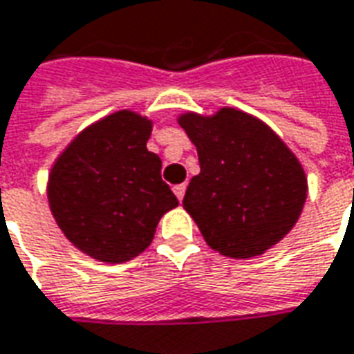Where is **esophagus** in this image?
<instances>
[{"mask_svg": "<svg viewBox=\"0 0 354 354\" xmlns=\"http://www.w3.org/2000/svg\"><path fill=\"white\" fill-rule=\"evenodd\" d=\"M184 194H185V184L174 185V195H176V197H178V199H180V201L184 199Z\"/></svg>", "mask_w": 354, "mask_h": 354, "instance_id": "1", "label": "esophagus"}]
</instances>
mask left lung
Instances as JSON below:
<instances>
[{
	"label": "left lung",
	"mask_w": 354,
	"mask_h": 354,
	"mask_svg": "<svg viewBox=\"0 0 354 354\" xmlns=\"http://www.w3.org/2000/svg\"><path fill=\"white\" fill-rule=\"evenodd\" d=\"M178 124L197 147L201 172L184 209L207 245L230 259H253L288 236L305 205V170L263 120L222 107L212 117L184 113Z\"/></svg>",
	"instance_id": "1"
}]
</instances>
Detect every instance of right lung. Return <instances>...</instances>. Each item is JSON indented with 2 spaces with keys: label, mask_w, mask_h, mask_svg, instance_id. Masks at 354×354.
Returning a JSON list of instances; mask_svg holds the SVG:
<instances>
[{
  "label": "right lung",
  "mask_w": 354,
  "mask_h": 354,
  "mask_svg": "<svg viewBox=\"0 0 354 354\" xmlns=\"http://www.w3.org/2000/svg\"><path fill=\"white\" fill-rule=\"evenodd\" d=\"M151 128L147 117L117 111L76 136L49 172L57 226L95 261L118 264L143 253L160 216L178 207L159 155L147 151Z\"/></svg>",
  "instance_id": "1"
}]
</instances>
